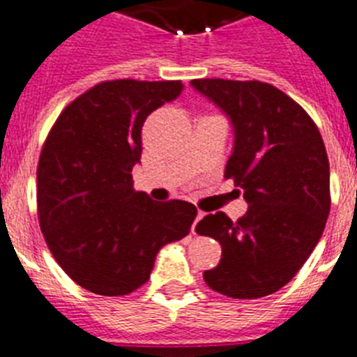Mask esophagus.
Listing matches in <instances>:
<instances>
[{
  "label": "esophagus",
  "mask_w": 357,
  "mask_h": 357,
  "mask_svg": "<svg viewBox=\"0 0 357 357\" xmlns=\"http://www.w3.org/2000/svg\"><path fill=\"white\" fill-rule=\"evenodd\" d=\"M204 214H206V213H202V211H198L197 218H195V222H193V227H191V232H193V234H197V225H198V222H200L202 218H204Z\"/></svg>",
  "instance_id": "obj_1"
}]
</instances>
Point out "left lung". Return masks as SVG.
<instances>
[{
	"mask_svg": "<svg viewBox=\"0 0 357 357\" xmlns=\"http://www.w3.org/2000/svg\"><path fill=\"white\" fill-rule=\"evenodd\" d=\"M191 85L232 121L236 139L225 178L243 189L248 204L238 222L225 213L198 222V234L222 245V259L204 280L230 298L272 295L296 275L326 229V144L311 116L266 82L202 78Z\"/></svg>",
	"mask_w": 357,
	"mask_h": 357,
	"instance_id": "8db88e82",
	"label": "left lung"
}]
</instances>
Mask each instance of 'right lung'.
I'll return each mask as SVG.
<instances>
[{
    "label": "right lung",
    "instance_id": "1",
    "mask_svg": "<svg viewBox=\"0 0 357 357\" xmlns=\"http://www.w3.org/2000/svg\"><path fill=\"white\" fill-rule=\"evenodd\" d=\"M181 91V80L100 82L62 110L44 141L40 230L56 263L87 291H135L150 279L157 252L191 230L193 204L153 202L132 188L144 119Z\"/></svg>",
    "mask_w": 357,
    "mask_h": 357
}]
</instances>
